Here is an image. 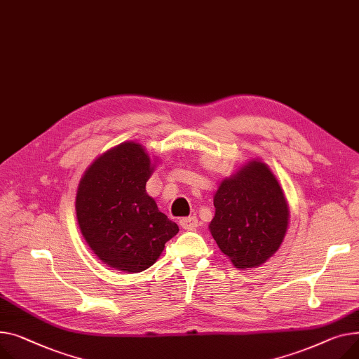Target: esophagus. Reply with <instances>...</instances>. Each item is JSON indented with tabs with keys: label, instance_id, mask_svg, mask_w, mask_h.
<instances>
[{
	"label": "esophagus",
	"instance_id": "34e87169",
	"mask_svg": "<svg viewBox=\"0 0 359 359\" xmlns=\"http://www.w3.org/2000/svg\"><path fill=\"white\" fill-rule=\"evenodd\" d=\"M198 225H199V222H198L196 217H186V218L180 219V226L183 229H196Z\"/></svg>",
	"mask_w": 359,
	"mask_h": 359
}]
</instances>
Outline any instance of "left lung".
Listing matches in <instances>:
<instances>
[{
  "instance_id": "1",
  "label": "left lung",
  "mask_w": 359,
  "mask_h": 359,
  "mask_svg": "<svg viewBox=\"0 0 359 359\" xmlns=\"http://www.w3.org/2000/svg\"><path fill=\"white\" fill-rule=\"evenodd\" d=\"M213 205L209 231L236 269H257L280 248L289 228L290 209L264 161L251 160L224 179Z\"/></svg>"
}]
</instances>
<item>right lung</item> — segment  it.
Returning a JSON list of instances; mask_svg holds the SVG:
<instances>
[{"label": "right lung", "instance_id": "obj_1", "mask_svg": "<svg viewBox=\"0 0 359 359\" xmlns=\"http://www.w3.org/2000/svg\"><path fill=\"white\" fill-rule=\"evenodd\" d=\"M154 167L144 147L126 141L95 158L78 184L82 236L104 264L118 271L147 270L179 232L146 192Z\"/></svg>", "mask_w": 359, "mask_h": 359}]
</instances>
